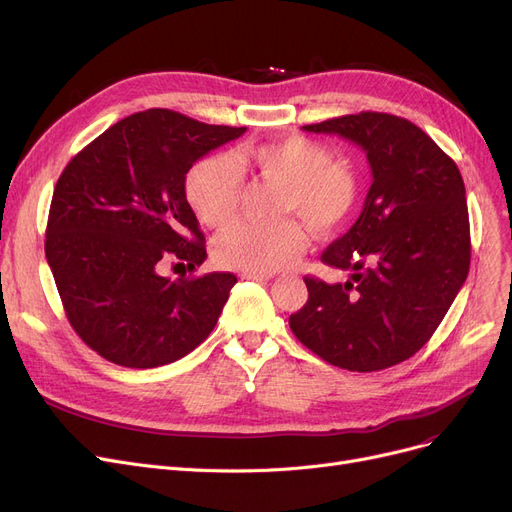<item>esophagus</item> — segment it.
Instances as JSON below:
<instances>
[{
	"instance_id": "esophagus-1",
	"label": "esophagus",
	"mask_w": 512,
	"mask_h": 512,
	"mask_svg": "<svg viewBox=\"0 0 512 512\" xmlns=\"http://www.w3.org/2000/svg\"><path fill=\"white\" fill-rule=\"evenodd\" d=\"M242 280H272L274 274H261V272H242Z\"/></svg>"
}]
</instances>
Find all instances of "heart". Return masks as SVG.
Returning <instances> with one entry per match:
<instances>
[{
    "mask_svg": "<svg viewBox=\"0 0 512 512\" xmlns=\"http://www.w3.org/2000/svg\"><path fill=\"white\" fill-rule=\"evenodd\" d=\"M305 137L247 143L226 155L205 157L186 174L184 193L201 224L226 226L238 209L242 174L282 184L280 213L299 215L317 234L344 224L357 203V176L344 161ZM307 247L305 230L292 220L280 224L236 222L213 245L222 267L270 274L292 265Z\"/></svg>",
    "mask_w": 512,
    "mask_h": 512,
    "instance_id": "heart-1",
    "label": "heart"
}]
</instances>
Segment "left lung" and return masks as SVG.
I'll use <instances>...</instances> for the list:
<instances>
[{
	"mask_svg": "<svg viewBox=\"0 0 512 512\" xmlns=\"http://www.w3.org/2000/svg\"><path fill=\"white\" fill-rule=\"evenodd\" d=\"M359 145L371 188L359 220L321 253L344 284L307 276L309 299L288 324L309 351L348 371H380L432 338L469 274L463 176L413 122L361 112L303 126Z\"/></svg>",
	"mask_w": 512,
	"mask_h": 512,
	"instance_id": "8db88e82",
	"label": "left lung"
}]
</instances>
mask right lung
<instances>
[{
  "label": "right lung",
  "mask_w": 512,
  "mask_h": 512,
  "mask_svg": "<svg viewBox=\"0 0 512 512\" xmlns=\"http://www.w3.org/2000/svg\"><path fill=\"white\" fill-rule=\"evenodd\" d=\"M245 130L147 110L107 128L64 168L45 257L70 326L103 359L132 369L168 365L218 324L234 274L170 280L161 270L170 259L191 272L205 261L186 172Z\"/></svg>",
  "instance_id": "add662e5"
}]
</instances>
